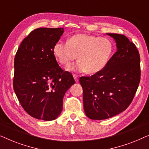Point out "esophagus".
Returning a JSON list of instances; mask_svg holds the SVG:
<instances>
[{
	"label": "esophagus",
	"mask_w": 149,
	"mask_h": 149,
	"mask_svg": "<svg viewBox=\"0 0 149 149\" xmlns=\"http://www.w3.org/2000/svg\"><path fill=\"white\" fill-rule=\"evenodd\" d=\"M73 77H74V80H75V81H76V82H78L79 81V78H78V76H77V74H73Z\"/></svg>",
	"instance_id": "esophagus-1"
}]
</instances>
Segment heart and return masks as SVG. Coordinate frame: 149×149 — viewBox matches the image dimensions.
<instances>
[{
	"label": "heart",
	"mask_w": 149,
	"mask_h": 149,
	"mask_svg": "<svg viewBox=\"0 0 149 149\" xmlns=\"http://www.w3.org/2000/svg\"><path fill=\"white\" fill-rule=\"evenodd\" d=\"M114 52L112 40L107 37L77 34L68 41L58 40L55 43L53 53L57 60L68 67L78 56L79 60L71 70L96 74L105 68Z\"/></svg>",
	"instance_id": "heart-1"
}]
</instances>
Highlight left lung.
Returning <instances> with one entry per match:
<instances>
[{"instance_id":"obj_1","label":"left lung","mask_w":149,"mask_h":149,"mask_svg":"<svg viewBox=\"0 0 149 149\" xmlns=\"http://www.w3.org/2000/svg\"><path fill=\"white\" fill-rule=\"evenodd\" d=\"M107 34L115 40L117 52L104 69L79 79L85 115L93 120L109 119L125 111L140 80V58L135 45L123 34Z\"/></svg>"}]
</instances>
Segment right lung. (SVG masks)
I'll return each mask as SVG.
<instances>
[{"label": "right lung", "mask_w": 149, "mask_h": 149, "mask_svg": "<svg viewBox=\"0 0 149 149\" xmlns=\"http://www.w3.org/2000/svg\"><path fill=\"white\" fill-rule=\"evenodd\" d=\"M63 33V28H37L24 38L16 53L14 91L23 109L35 119H56L62 111L65 93L75 83L53 53Z\"/></svg>", "instance_id": "add662e5"}]
</instances>
